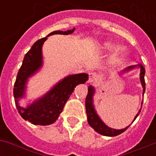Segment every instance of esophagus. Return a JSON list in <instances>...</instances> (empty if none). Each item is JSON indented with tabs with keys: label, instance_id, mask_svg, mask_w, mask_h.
Wrapping results in <instances>:
<instances>
[{
	"label": "esophagus",
	"instance_id": "esophagus-1",
	"mask_svg": "<svg viewBox=\"0 0 156 156\" xmlns=\"http://www.w3.org/2000/svg\"><path fill=\"white\" fill-rule=\"evenodd\" d=\"M97 77H98V75L96 73H88V83H94V82L96 81V79H97Z\"/></svg>",
	"mask_w": 156,
	"mask_h": 156
}]
</instances>
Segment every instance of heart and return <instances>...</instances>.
Listing matches in <instances>:
<instances>
[{
  "mask_svg": "<svg viewBox=\"0 0 156 156\" xmlns=\"http://www.w3.org/2000/svg\"><path fill=\"white\" fill-rule=\"evenodd\" d=\"M106 48V49H107V50L109 51H118V50H119V49L120 48H119V46H116V45L111 44V43H108V44H106V48ZM119 58H116L115 61L119 62Z\"/></svg>",
  "mask_w": 156,
  "mask_h": 156,
  "instance_id": "obj_1",
  "label": "heart"
}]
</instances>
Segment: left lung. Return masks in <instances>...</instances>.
<instances>
[{
	"mask_svg": "<svg viewBox=\"0 0 156 156\" xmlns=\"http://www.w3.org/2000/svg\"><path fill=\"white\" fill-rule=\"evenodd\" d=\"M136 67H139V68H140V79L141 84H142V87H143V95H144V91H145V82H144L145 70H144V67L142 66V64L138 65V66H135V65L134 66H129L126 69H124V72L130 71L131 69L136 68ZM94 88L92 87V86H89L88 88V94H87L86 100H85V108H86V113H87V116H88V122L89 125L96 132H98V134H103V135H105V136H116V135L122 134L124 131L126 130L129 127V125L127 126L126 128H124V129H111V128L108 127L101 120V119L98 117V115H97V113L95 111L94 106V104H93V96H94ZM140 110L141 109L139 110L133 122L135 120V119L137 118L138 115H140Z\"/></svg>",
	"mask_w": 156,
	"mask_h": 156,
	"instance_id": "obj_1",
	"label": "left lung"
}]
</instances>
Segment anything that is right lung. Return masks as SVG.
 I'll return each mask as SVG.
<instances>
[{
    "label": "right lung",
    "instance_id": "right-lung-1",
    "mask_svg": "<svg viewBox=\"0 0 156 156\" xmlns=\"http://www.w3.org/2000/svg\"><path fill=\"white\" fill-rule=\"evenodd\" d=\"M75 28L66 32L55 31L48 34L46 37L39 39L32 45L24 57L22 65L17 73L13 94L18 113L25 120L37 125H48L58 119L63 109L66 102L74 90V88L80 83H84L88 79L87 73L69 75L55 85L51 90L41 98L32 103L27 108H23L18 104L19 99L25 94L26 84L28 78L35 73L42 65L41 47L48 37L53 34L68 35L73 32Z\"/></svg>",
    "mask_w": 156,
    "mask_h": 156
}]
</instances>
